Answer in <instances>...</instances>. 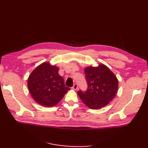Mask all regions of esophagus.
Masks as SVG:
<instances>
[{
	"label": "esophagus",
	"instance_id": "esophagus-1",
	"mask_svg": "<svg viewBox=\"0 0 148 148\" xmlns=\"http://www.w3.org/2000/svg\"><path fill=\"white\" fill-rule=\"evenodd\" d=\"M72 89H74V90H77V89H78V84H75L73 85V86L72 87Z\"/></svg>",
	"mask_w": 148,
	"mask_h": 148
}]
</instances>
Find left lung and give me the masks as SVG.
<instances>
[{"mask_svg":"<svg viewBox=\"0 0 148 148\" xmlns=\"http://www.w3.org/2000/svg\"><path fill=\"white\" fill-rule=\"evenodd\" d=\"M88 88L78 95L84 104L91 109H99L109 104L118 90V79L104 64L88 66L84 69Z\"/></svg>","mask_w":148,"mask_h":148,"instance_id":"obj_1","label":"left lung"}]
</instances>
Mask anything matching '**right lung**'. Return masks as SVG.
<instances>
[{"mask_svg": "<svg viewBox=\"0 0 148 148\" xmlns=\"http://www.w3.org/2000/svg\"><path fill=\"white\" fill-rule=\"evenodd\" d=\"M59 68L49 62H43L35 68L28 79V88L33 99L44 107L57 104L70 90L59 74Z\"/></svg>", "mask_w": 148, "mask_h": 148, "instance_id": "right-lung-1", "label": "right lung"}]
</instances>
